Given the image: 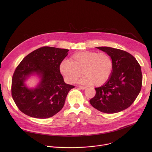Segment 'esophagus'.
Returning a JSON list of instances; mask_svg holds the SVG:
<instances>
[{"mask_svg":"<svg viewBox=\"0 0 152 152\" xmlns=\"http://www.w3.org/2000/svg\"><path fill=\"white\" fill-rule=\"evenodd\" d=\"M79 87L80 89H82V90H85V89L86 88V86H79Z\"/></svg>","mask_w":152,"mask_h":152,"instance_id":"esophagus-1","label":"esophagus"}]
</instances>
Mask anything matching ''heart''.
<instances>
[{
	"instance_id": "b5f03b06",
	"label": "heart",
	"mask_w": 152,
	"mask_h": 152,
	"mask_svg": "<svg viewBox=\"0 0 152 152\" xmlns=\"http://www.w3.org/2000/svg\"><path fill=\"white\" fill-rule=\"evenodd\" d=\"M59 69L69 83L75 82L82 73L83 76L80 83L100 86L110 79L113 62L111 56L106 52L82 51L73 54L70 61L64 60Z\"/></svg>"
}]
</instances>
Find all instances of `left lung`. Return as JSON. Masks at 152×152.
<instances>
[{
  "mask_svg": "<svg viewBox=\"0 0 152 152\" xmlns=\"http://www.w3.org/2000/svg\"><path fill=\"white\" fill-rule=\"evenodd\" d=\"M109 54L113 62L111 76L100 87L96 88L90 104L100 112L114 114L131 106L138 96L142 86L140 65L129 53L110 47H97Z\"/></svg>",
  "mask_w": 152,
  "mask_h": 152,
  "instance_id": "1",
  "label": "left lung"
}]
</instances>
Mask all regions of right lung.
Segmentation results:
<instances>
[{
    "label": "right lung",
    "instance_id": "add662e5",
    "mask_svg": "<svg viewBox=\"0 0 152 152\" xmlns=\"http://www.w3.org/2000/svg\"><path fill=\"white\" fill-rule=\"evenodd\" d=\"M69 50L45 46L35 50L20 62L12 76L11 95L20 111L36 118H48L63 107L66 98L75 86L64 82L60 64ZM36 72L42 77L40 85L29 89L24 81Z\"/></svg>",
    "mask_w": 152,
    "mask_h": 152
}]
</instances>
